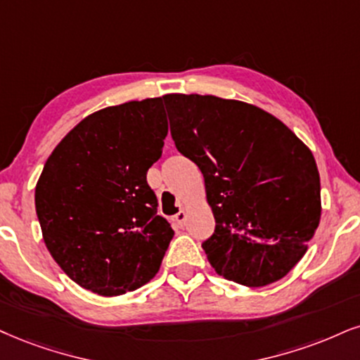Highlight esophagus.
Wrapping results in <instances>:
<instances>
[{
    "label": "esophagus",
    "instance_id": "esophagus-1",
    "mask_svg": "<svg viewBox=\"0 0 360 360\" xmlns=\"http://www.w3.org/2000/svg\"><path fill=\"white\" fill-rule=\"evenodd\" d=\"M185 220H187V214H185L184 210H180L179 214H175L172 217V224L175 225V227H184Z\"/></svg>",
    "mask_w": 360,
    "mask_h": 360
}]
</instances>
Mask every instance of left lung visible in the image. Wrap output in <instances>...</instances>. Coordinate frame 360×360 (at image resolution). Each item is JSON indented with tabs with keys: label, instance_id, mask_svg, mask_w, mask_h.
I'll return each instance as SVG.
<instances>
[{
	"label": "left lung",
	"instance_id": "1",
	"mask_svg": "<svg viewBox=\"0 0 360 360\" xmlns=\"http://www.w3.org/2000/svg\"><path fill=\"white\" fill-rule=\"evenodd\" d=\"M176 150L205 179L215 230L202 243L217 274L248 287L287 275L321 221L314 155L281 120L243 101L165 95Z\"/></svg>",
	"mask_w": 360,
	"mask_h": 360
}]
</instances>
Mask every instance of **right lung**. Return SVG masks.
<instances>
[{
	"instance_id": "1",
	"label": "right lung",
	"mask_w": 360,
	"mask_h": 360,
	"mask_svg": "<svg viewBox=\"0 0 360 360\" xmlns=\"http://www.w3.org/2000/svg\"><path fill=\"white\" fill-rule=\"evenodd\" d=\"M167 133L163 98L128 101L82 120L44 163L34 192L43 238L78 285L112 297L158 272L173 230L146 172Z\"/></svg>"
}]
</instances>
